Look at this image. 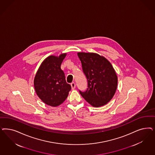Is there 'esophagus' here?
Wrapping results in <instances>:
<instances>
[{
    "instance_id": "esophagus-1",
    "label": "esophagus",
    "mask_w": 155,
    "mask_h": 155,
    "mask_svg": "<svg viewBox=\"0 0 155 155\" xmlns=\"http://www.w3.org/2000/svg\"><path fill=\"white\" fill-rule=\"evenodd\" d=\"M71 86L72 90H74V89H75V88L76 87V85H75V83H74V82H72V83L71 84Z\"/></svg>"
}]
</instances>
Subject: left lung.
Wrapping results in <instances>:
<instances>
[{
  "mask_svg": "<svg viewBox=\"0 0 155 155\" xmlns=\"http://www.w3.org/2000/svg\"><path fill=\"white\" fill-rule=\"evenodd\" d=\"M82 68L88 81V88L81 92L82 97L94 107L107 104L112 99L117 87L115 69L105 57L94 52H78Z\"/></svg>",
  "mask_w": 155,
  "mask_h": 155,
  "instance_id": "left-lung-1",
  "label": "left lung"
}]
</instances>
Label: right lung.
Returning a JSON list of instances; mask_svg holds the SVG:
<instances>
[{
  "mask_svg": "<svg viewBox=\"0 0 155 155\" xmlns=\"http://www.w3.org/2000/svg\"><path fill=\"white\" fill-rule=\"evenodd\" d=\"M67 53H64L59 56L50 55L46 58L34 78L36 94L43 103L51 107H57L63 103L71 89L60 67Z\"/></svg>",
  "mask_w": 155,
  "mask_h": 155,
  "instance_id": "add662e5",
  "label": "right lung"
}]
</instances>
